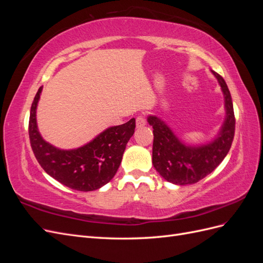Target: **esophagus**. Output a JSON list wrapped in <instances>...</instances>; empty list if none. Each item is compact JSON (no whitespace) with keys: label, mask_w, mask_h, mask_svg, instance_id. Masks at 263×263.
I'll use <instances>...</instances> for the list:
<instances>
[{"label":"esophagus","mask_w":263,"mask_h":263,"mask_svg":"<svg viewBox=\"0 0 263 263\" xmlns=\"http://www.w3.org/2000/svg\"><path fill=\"white\" fill-rule=\"evenodd\" d=\"M146 118H145V116H142V115H139V116H137V118H136V127L137 128H141V127H144L145 125H146Z\"/></svg>","instance_id":"1"}]
</instances>
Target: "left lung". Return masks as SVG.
I'll list each match as a JSON object with an SVG mask.
<instances>
[{"label": "left lung", "instance_id": "1", "mask_svg": "<svg viewBox=\"0 0 263 263\" xmlns=\"http://www.w3.org/2000/svg\"><path fill=\"white\" fill-rule=\"evenodd\" d=\"M217 79L224 95L225 121L212 141L202 145H187L182 141L161 118L149 115L147 121L154 128L153 164L160 176L177 185L194 184L209 176L224 160L232 147L235 135V115L232 95L218 73Z\"/></svg>", "mask_w": 263, "mask_h": 263}]
</instances>
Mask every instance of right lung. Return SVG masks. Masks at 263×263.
Instances as JSON below:
<instances>
[{
    "instance_id": "right-lung-1",
    "label": "right lung",
    "mask_w": 263,
    "mask_h": 263,
    "mask_svg": "<svg viewBox=\"0 0 263 263\" xmlns=\"http://www.w3.org/2000/svg\"><path fill=\"white\" fill-rule=\"evenodd\" d=\"M43 86L38 89L29 116L31 149L42 168L72 190L89 192L112 180L122 162L126 145L135 133V118L123 125L108 127L87 144L76 149H60L46 141L38 130L36 110Z\"/></svg>"
}]
</instances>
